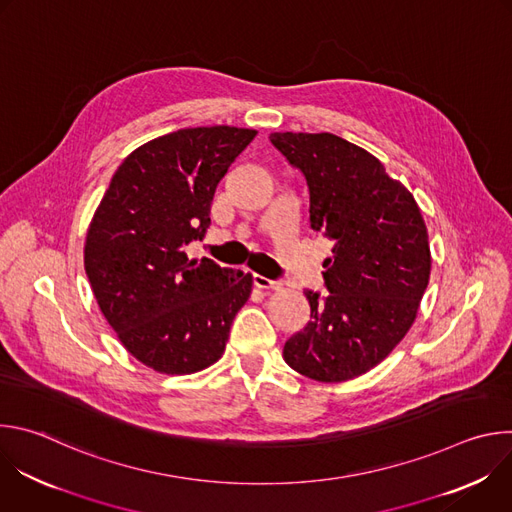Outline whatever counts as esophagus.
I'll return each mask as SVG.
<instances>
[{"label":"esophagus","mask_w":512,"mask_h":512,"mask_svg":"<svg viewBox=\"0 0 512 512\" xmlns=\"http://www.w3.org/2000/svg\"><path fill=\"white\" fill-rule=\"evenodd\" d=\"M253 283H255V287H259V289H279V287H281L279 281L267 279V277H263V275H259V273H253Z\"/></svg>","instance_id":"34e87169"}]
</instances>
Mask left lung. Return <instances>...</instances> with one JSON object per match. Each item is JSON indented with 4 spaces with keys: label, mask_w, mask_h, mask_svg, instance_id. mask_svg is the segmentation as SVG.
Listing matches in <instances>:
<instances>
[{
    "label": "left lung",
    "mask_w": 512,
    "mask_h": 512,
    "mask_svg": "<svg viewBox=\"0 0 512 512\" xmlns=\"http://www.w3.org/2000/svg\"><path fill=\"white\" fill-rule=\"evenodd\" d=\"M310 190V227L332 243L326 296L306 289L308 326L283 346L291 369L320 383L360 377L409 332L431 271L413 194L367 150L334 133H271Z\"/></svg>",
    "instance_id": "1"
}]
</instances>
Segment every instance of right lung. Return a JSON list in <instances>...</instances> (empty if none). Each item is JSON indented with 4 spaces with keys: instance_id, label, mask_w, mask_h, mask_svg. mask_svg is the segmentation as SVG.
<instances>
[{
    "instance_id": "add662e5",
    "label": "right lung",
    "mask_w": 512,
    "mask_h": 512,
    "mask_svg": "<svg viewBox=\"0 0 512 512\" xmlns=\"http://www.w3.org/2000/svg\"><path fill=\"white\" fill-rule=\"evenodd\" d=\"M255 129L188 127L131 152L111 178L85 243V271L121 344L164 375L198 373L223 356L251 296V273L188 259L202 241L218 182Z\"/></svg>"
}]
</instances>
